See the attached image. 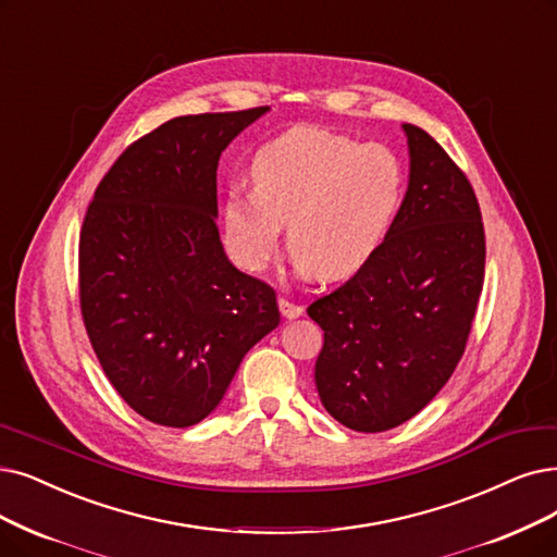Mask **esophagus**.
Instances as JSON below:
<instances>
[{"instance_id":"esophagus-1","label":"esophagus","mask_w":557,"mask_h":557,"mask_svg":"<svg viewBox=\"0 0 557 557\" xmlns=\"http://www.w3.org/2000/svg\"><path fill=\"white\" fill-rule=\"evenodd\" d=\"M278 308H281V315L285 320H297L299 315H304V306H299V304H295L290 299H285V297L278 299Z\"/></svg>"}]
</instances>
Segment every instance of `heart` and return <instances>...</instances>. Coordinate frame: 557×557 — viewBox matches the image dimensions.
Here are the masks:
<instances>
[{"label":"heart","instance_id":"1","mask_svg":"<svg viewBox=\"0 0 557 557\" xmlns=\"http://www.w3.org/2000/svg\"><path fill=\"white\" fill-rule=\"evenodd\" d=\"M253 189H233L224 231L235 260L260 272L276 256L287 224L304 272L345 278L374 256L403 201L405 171L384 144L299 125L258 148Z\"/></svg>","mask_w":557,"mask_h":557}]
</instances>
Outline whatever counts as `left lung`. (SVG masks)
Masks as SVG:
<instances>
[{
  "mask_svg": "<svg viewBox=\"0 0 557 557\" xmlns=\"http://www.w3.org/2000/svg\"><path fill=\"white\" fill-rule=\"evenodd\" d=\"M403 129L409 187L382 247L306 310L324 331L322 405L356 432L403 425L446 386L484 281V226L469 177L425 129Z\"/></svg>",
  "mask_w": 557,
  "mask_h": 557,
  "instance_id": "1",
  "label": "left lung"
}]
</instances>
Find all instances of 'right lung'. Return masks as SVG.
<instances>
[{
    "label": "right lung",
    "mask_w": 557,
    "mask_h": 557,
    "mask_svg": "<svg viewBox=\"0 0 557 557\" xmlns=\"http://www.w3.org/2000/svg\"><path fill=\"white\" fill-rule=\"evenodd\" d=\"M270 107L177 116L100 181L79 235L82 318L107 380L154 425L210 416L247 354L278 326L276 293L226 258L221 152Z\"/></svg>",
    "instance_id": "right-lung-1"
}]
</instances>
